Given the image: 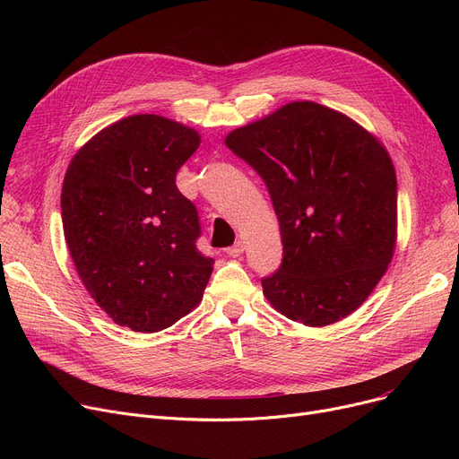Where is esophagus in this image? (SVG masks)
<instances>
[{
  "mask_svg": "<svg viewBox=\"0 0 459 459\" xmlns=\"http://www.w3.org/2000/svg\"><path fill=\"white\" fill-rule=\"evenodd\" d=\"M244 249H246V244L239 242V239H238V242H236L234 246H230V247L227 249V255L232 256V258H236V256H239V255L244 253Z\"/></svg>",
  "mask_w": 459,
  "mask_h": 459,
  "instance_id": "obj_1",
  "label": "esophagus"
}]
</instances>
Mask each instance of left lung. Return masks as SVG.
<instances>
[{
  "label": "left lung",
  "instance_id": "8db88e82",
  "mask_svg": "<svg viewBox=\"0 0 459 459\" xmlns=\"http://www.w3.org/2000/svg\"><path fill=\"white\" fill-rule=\"evenodd\" d=\"M225 144L266 184L281 225L282 262L262 279L264 296L310 327L351 315L396 244V173L383 144L315 102L286 104Z\"/></svg>",
  "mask_w": 459,
  "mask_h": 459
}]
</instances>
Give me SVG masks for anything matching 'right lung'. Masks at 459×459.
Instances as JSON below:
<instances>
[{"mask_svg": "<svg viewBox=\"0 0 459 459\" xmlns=\"http://www.w3.org/2000/svg\"><path fill=\"white\" fill-rule=\"evenodd\" d=\"M201 137L158 115H132L72 158L61 191L68 251L91 298L139 333L171 327L203 299L213 258L197 249L195 204L177 187Z\"/></svg>", "mask_w": 459, "mask_h": 459, "instance_id": "obj_1", "label": "right lung"}]
</instances>
